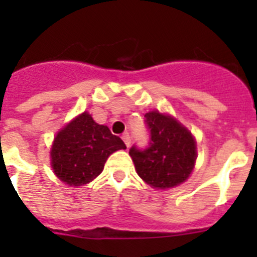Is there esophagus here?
Listing matches in <instances>:
<instances>
[{
	"mask_svg": "<svg viewBox=\"0 0 257 257\" xmlns=\"http://www.w3.org/2000/svg\"><path fill=\"white\" fill-rule=\"evenodd\" d=\"M121 139H123L126 147H131V136H129V133H124L123 136H121Z\"/></svg>",
	"mask_w": 257,
	"mask_h": 257,
	"instance_id": "esophagus-1",
	"label": "esophagus"
}]
</instances>
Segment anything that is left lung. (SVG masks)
Masks as SVG:
<instances>
[{
    "instance_id": "8db88e82",
    "label": "left lung",
    "mask_w": 257,
    "mask_h": 257,
    "mask_svg": "<svg viewBox=\"0 0 257 257\" xmlns=\"http://www.w3.org/2000/svg\"><path fill=\"white\" fill-rule=\"evenodd\" d=\"M149 142L129 149L138 175L153 188L168 189L185 181L193 172L196 145L193 136L174 118L159 112L145 114Z\"/></svg>"
}]
</instances>
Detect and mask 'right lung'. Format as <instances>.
<instances>
[{"instance_id":"1","label":"right lung","mask_w":257,"mask_h":257,"mask_svg":"<svg viewBox=\"0 0 257 257\" xmlns=\"http://www.w3.org/2000/svg\"><path fill=\"white\" fill-rule=\"evenodd\" d=\"M125 148L108 126L95 123L84 112L57 134L51 150L52 168L68 185H84L102 173L112 153Z\"/></svg>"}]
</instances>
